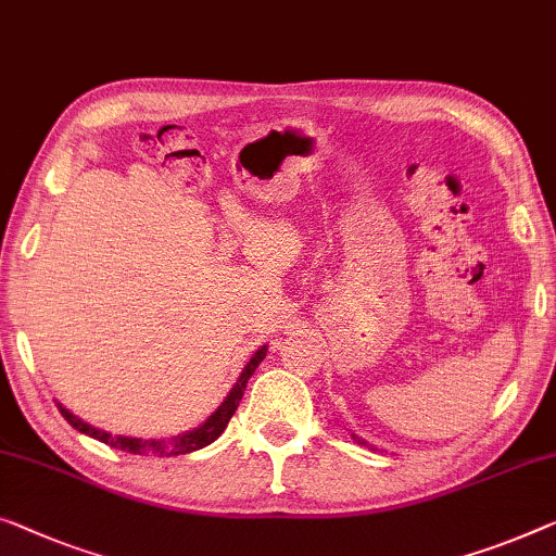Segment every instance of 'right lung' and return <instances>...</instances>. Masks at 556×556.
<instances>
[{
	"label": "right lung",
	"instance_id": "1",
	"mask_svg": "<svg viewBox=\"0 0 556 556\" xmlns=\"http://www.w3.org/2000/svg\"><path fill=\"white\" fill-rule=\"evenodd\" d=\"M267 357V346H260V350L254 352V357L250 359V364H247L242 377H239V382L235 384V389H231L229 396L225 402H222V407L212 414L210 419L204 421L202 427L192 429V432L187 434H179V437H172V439H131V437H112L106 432H99V429L85 425V421L74 417V414L70 409H64L62 404H56L62 412V417L70 421V425L74 429H79L81 434H89L99 439V442L110 444L114 446V450H122V452H129V454H144V457H177V454H189V452H197L202 450V446L212 444L214 439H217L222 432H225L231 414L237 412L239 402H242L244 396V389H247V382H250V377L254 375V369L260 367V362Z\"/></svg>",
	"mask_w": 556,
	"mask_h": 556
}]
</instances>
